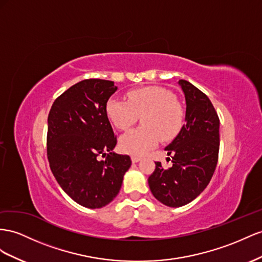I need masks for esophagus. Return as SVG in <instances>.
Listing matches in <instances>:
<instances>
[{
  "label": "esophagus",
  "mask_w": 262,
  "mask_h": 262,
  "mask_svg": "<svg viewBox=\"0 0 262 262\" xmlns=\"http://www.w3.org/2000/svg\"><path fill=\"white\" fill-rule=\"evenodd\" d=\"M131 160H132L133 163H137V162H139V161L141 160V158H140V157H137V155H132Z\"/></svg>",
  "instance_id": "1"
}]
</instances>
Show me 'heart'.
I'll return each instance as SVG.
<instances>
[{
	"mask_svg": "<svg viewBox=\"0 0 262 262\" xmlns=\"http://www.w3.org/2000/svg\"><path fill=\"white\" fill-rule=\"evenodd\" d=\"M128 101L110 98L105 112L119 130H128L142 117L143 126L124 133L120 148L125 153L143 154L163 141L178 136L184 122V109L175 96L161 87H144L129 91Z\"/></svg>",
	"mask_w": 262,
	"mask_h": 262,
	"instance_id": "b5f03b06",
	"label": "heart"
}]
</instances>
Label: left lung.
<instances>
[{"label":"left lung","mask_w":262,"mask_h":262,"mask_svg":"<svg viewBox=\"0 0 262 262\" xmlns=\"http://www.w3.org/2000/svg\"><path fill=\"white\" fill-rule=\"evenodd\" d=\"M186 101L185 124L165 151L173 165L155 162L148 176L153 196L168 207H181L206 188L218 161L219 118L208 97L190 82L179 81Z\"/></svg>","instance_id":"8db88e82"}]
</instances>
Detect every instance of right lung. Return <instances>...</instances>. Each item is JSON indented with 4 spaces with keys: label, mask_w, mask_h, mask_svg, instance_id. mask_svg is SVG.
<instances>
[{
    "label": "right lung",
    "mask_w": 262,
    "mask_h": 262,
    "mask_svg": "<svg viewBox=\"0 0 262 262\" xmlns=\"http://www.w3.org/2000/svg\"><path fill=\"white\" fill-rule=\"evenodd\" d=\"M117 89L110 80L79 81L56 99L48 115L49 166L63 192L87 208L114 201L131 166L129 155L112 151L117 137L105 104Z\"/></svg>",
    "instance_id": "1"
}]
</instances>
